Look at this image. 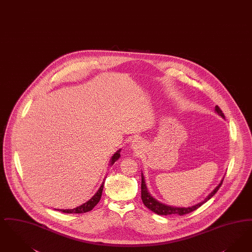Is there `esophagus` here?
<instances>
[{
    "label": "esophagus",
    "mask_w": 252,
    "mask_h": 252,
    "mask_svg": "<svg viewBox=\"0 0 252 252\" xmlns=\"http://www.w3.org/2000/svg\"><path fill=\"white\" fill-rule=\"evenodd\" d=\"M140 146H141V141H139L138 139L132 141V148L138 149V148H140Z\"/></svg>",
    "instance_id": "1"
}]
</instances>
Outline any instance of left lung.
I'll list each match as a JSON object with an SVG mask.
<instances>
[{"label": "left lung", "instance_id": "left-lung-1", "mask_svg": "<svg viewBox=\"0 0 252 252\" xmlns=\"http://www.w3.org/2000/svg\"><path fill=\"white\" fill-rule=\"evenodd\" d=\"M216 112H218L219 115H220L222 118H225L223 112L220 109L219 106H216L215 109ZM222 183H223V179H222L220 184L213 190V191L207 196V198H205L204 201H201L200 203L193 205L191 207H173V206H170V205H166L162 202L157 201L156 199H154L151 196V194L148 192L146 184H145V180H144V176L141 173V200L143 201L144 205L150 209L152 212L158 214V215H162V216H168V215H179V216H183L189 213L195 211L196 209H198L200 206H201L204 202L210 200L212 197L217 193V191L220 189V188L221 187Z\"/></svg>", "mask_w": 252, "mask_h": 252}]
</instances>
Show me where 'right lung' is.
Segmentation results:
<instances>
[{
    "label": "right lung",
    "instance_id": "obj_1",
    "mask_svg": "<svg viewBox=\"0 0 252 252\" xmlns=\"http://www.w3.org/2000/svg\"><path fill=\"white\" fill-rule=\"evenodd\" d=\"M120 151L116 152L111 159V165H112L114 162L119 159L120 158ZM103 187H104V182L102 183L99 189L97 190V192L91 198L90 200L88 201H86L85 203L81 204L80 206L74 208V209H57L58 211L63 212V213H66V214H82V213H86V212H89L98 203V201H100L101 196H102V191H103Z\"/></svg>",
    "mask_w": 252,
    "mask_h": 252
}]
</instances>
